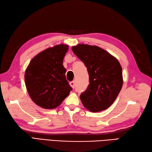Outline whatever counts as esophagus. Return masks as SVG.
Returning a JSON list of instances; mask_svg holds the SVG:
<instances>
[{
    "label": "esophagus",
    "instance_id": "34e87169",
    "mask_svg": "<svg viewBox=\"0 0 152 152\" xmlns=\"http://www.w3.org/2000/svg\"><path fill=\"white\" fill-rule=\"evenodd\" d=\"M69 83H70V86L72 87V88L74 89V86H75V83H74V81L70 82Z\"/></svg>",
    "mask_w": 152,
    "mask_h": 152
}]
</instances>
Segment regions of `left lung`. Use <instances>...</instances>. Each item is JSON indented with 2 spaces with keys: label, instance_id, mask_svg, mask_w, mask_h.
I'll return each mask as SVG.
<instances>
[{
  "label": "left lung",
  "instance_id": "8db88e82",
  "mask_svg": "<svg viewBox=\"0 0 152 152\" xmlns=\"http://www.w3.org/2000/svg\"><path fill=\"white\" fill-rule=\"evenodd\" d=\"M72 51L88 69L89 84L80 95L83 105L92 112L110 106L123 86L122 69L119 61L107 51L96 46L78 44Z\"/></svg>",
  "mask_w": 152,
  "mask_h": 152
}]
</instances>
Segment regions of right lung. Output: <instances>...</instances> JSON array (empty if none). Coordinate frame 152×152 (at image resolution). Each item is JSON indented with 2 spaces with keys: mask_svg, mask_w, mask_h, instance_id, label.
Segmentation results:
<instances>
[{
  "mask_svg": "<svg viewBox=\"0 0 152 152\" xmlns=\"http://www.w3.org/2000/svg\"><path fill=\"white\" fill-rule=\"evenodd\" d=\"M69 46L59 44L37 55L25 74L28 95L38 106L45 109L59 106L72 88L66 80L63 63Z\"/></svg>",
  "mask_w": 152,
  "mask_h": 152,
  "instance_id": "obj_1",
  "label": "right lung"
}]
</instances>
